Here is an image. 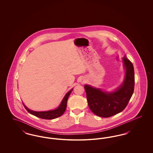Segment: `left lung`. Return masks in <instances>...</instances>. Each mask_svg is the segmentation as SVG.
I'll list each match as a JSON object with an SVG mask.
<instances>
[{"instance_id":"1","label":"left lung","mask_w":153,"mask_h":153,"mask_svg":"<svg viewBox=\"0 0 153 153\" xmlns=\"http://www.w3.org/2000/svg\"><path fill=\"white\" fill-rule=\"evenodd\" d=\"M123 60L126 68L125 79L123 84L115 92L107 93L85 85L88 106L99 117H108L122 112L133 94L135 85L134 66L126 56Z\"/></svg>"}]
</instances>
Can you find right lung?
Here are the masks:
<instances>
[{
    "instance_id": "obj_1",
    "label": "right lung",
    "mask_w": 153,
    "mask_h": 153,
    "mask_svg": "<svg viewBox=\"0 0 153 153\" xmlns=\"http://www.w3.org/2000/svg\"><path fill=\"white\" fill-rule=\"evenodd\" d=\"M73 89H72L71 91H69L66 94L65 97H64L62 101L61 102V104L58 107L57 109L54 110H51V111H43V112H36V111H34L32 110L28 109L23 104V105L25 108V109L27 111V112L31 114V115H33L36 117L44 119H56L58 117H61L65 111L66 108V105H67V101L68 99L72 92Z\"/></svg>"
}]
</instances>
